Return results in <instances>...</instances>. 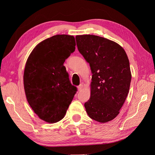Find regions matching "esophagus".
I'll return each mask as SVG.
<instances>
[{"mask_svg": "<svg viewBox=\"0 0 155 155\" xmlns=\"http://www.w3.org/2000/svg\"><path fill=\"white\" fill-rule=\"evenodd\" d=\"M83 88V84H80L78 87V91H82V89Z\"/></svg>", "mask_w": 155, "mask_h": 155, "instance_id": "esophagus-1", "label": "esophagus"}]
</instances>
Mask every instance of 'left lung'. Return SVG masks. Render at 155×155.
Instances as JSON below:
<instances>
[{"label": "left lung", "mask_w": 155, "mask_h": 155, "mask_svg": "<svg viewBox=\"0 0 155 155\" xmlns=\"http://www.w3.org/2000/svg\"><path fill=\"white\" fill-rule=\"evenodd\" d=\"M76 40L92 74L86 111L92 120L108 122L118 115L128 94L131 81L128 57L120 45L104 37L81 35Z\"/></svg>", "instance_id": "left-lung-1"}]
</instances>
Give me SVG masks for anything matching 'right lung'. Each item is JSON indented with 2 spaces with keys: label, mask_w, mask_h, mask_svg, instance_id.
<instances>
[{
  "label": "right lung",
  "mask_w": 155,
  "mask_h": 155,
  "mask_svg": "<svg viewBox=\"0 0 155 155\" xmlns=\"http://www.w3.org/2000/svg\"><path fill=\"white\" fill-rule=\"evenodd\" d=\"M75 46L73 35H54L37 45L26 61L23 76L26 99L46 122L62 120L76 93L63 65Z\"/></svg>",
  "instance_id": "obj_1"
}]
</instances>
